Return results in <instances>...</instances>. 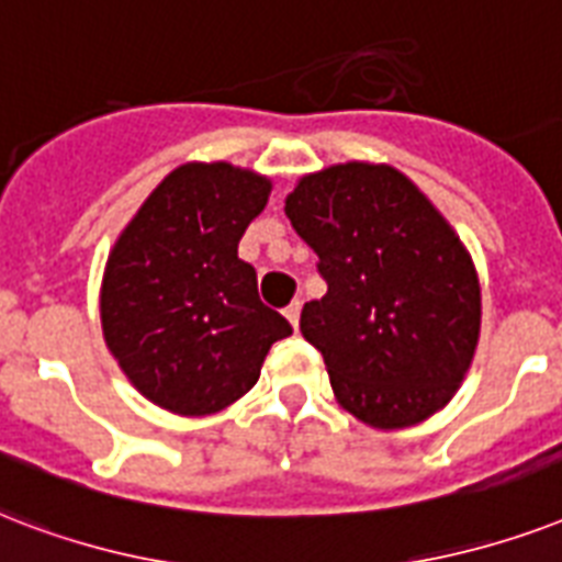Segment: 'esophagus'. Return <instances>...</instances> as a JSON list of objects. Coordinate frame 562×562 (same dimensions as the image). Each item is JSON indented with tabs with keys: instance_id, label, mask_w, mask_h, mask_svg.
I'll use <instances>...</instances> for the list:
<instances>
[{
	"instance_id": "obj_1",
	"label": "esophagus",
	"mask_w": 562,
	"mask_h": 562,
	"mask_svg": "<svg viewBox=\"0 0 562 562\" xmlns=\"http://www.w3.org/2000/svg\"><path fill=\"white\" fill-rule=\"evenodd\" d=\"M284 316L290 319V325L295 328V325H299V316H302V302H299V299H293V302L284 307Z\"/></svg>"
}]
</instances>
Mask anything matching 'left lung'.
<instances>
[{
  "instance_id": "left-lung-1",
  "label": "left lung",
  "mask_w": 562,
  "mask_h": 562,
  "mask_svg": "<svg viewBox=\"0 0 562 562\" xmlns=\"http://www.w3.org/2000/svg\"><path fill=\"white\" fill-rule=\"evenodd\" d=\"M295 234L328 284L304 304L337 402L372 428H407L458 393L481 330L472 258L393 167L340 164L286 195Z\"/></svg>"
}]
</instances>
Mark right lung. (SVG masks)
Masks as SVG:
<instances>
[{
  "label": "right lung",
  "mask_w": 562,
  "mask_h": 562,
  "mask_svg": "<svg viewBox=\"0 0 562 562\" xmlns=\"http://www.w3.org/2000/svg\"><path fill=\"white\" fill-rule=\"evenodd\" d=\"M267 199L255 172L187 164L116 240L102 281L104 342L149 402L181 416L222 411L258 384L269 346L293 334L237 258Z\"/></svg>",
  "instance_id": "add662e5"
}]
</instances>
